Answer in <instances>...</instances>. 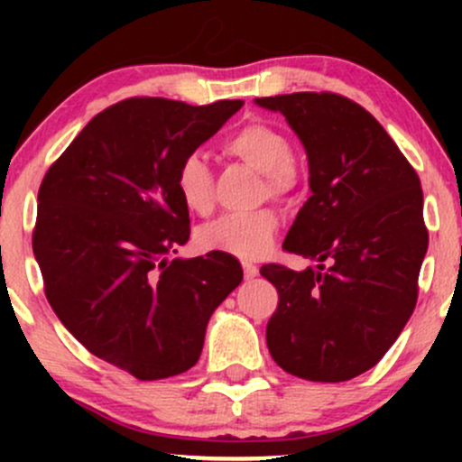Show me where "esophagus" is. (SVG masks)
Here are the masks:
<instances>
[{
    "mask_svg": "<svg viewBox=\"0 0 462 462\" xmlns=\"http://www.w3.org/2000/svg\"><path fill=\"white\" fill-rule=\"evenodd\" d=\"M243 272H245V278L249 280V278H256V273H258V267L254 263H243Z\"/></svg>",
    "mask_w": 462,
    "mask_h": 462,
    "instance_id": "1",
    "label": "esophagus"
}]
</instances>
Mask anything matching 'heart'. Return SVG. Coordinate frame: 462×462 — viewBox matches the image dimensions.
<instances>
[{"instance_id":"heart-1","label":"heart","mask_w":462,"mask_h":462,"mask_svg":"<svg viewBox=\"0 0 462 462\" xmlns=\"http://www.w3.org/2000/svg\"><path fill=\"white\" fill-rule=\"evenodd\" d=\"M224 150L261 171L273 198H282L298 184V169L293 164L291 143L272 125L249 124L236 130L226 139ZM176 189L190 213L208 215L213 210V171L204 153L190 152L180 161ZM275 232H278V217L272 210L226 215L199 232V243L206 249H217L238 258H256L272 245Z\"/></svg>"}]
</instances>
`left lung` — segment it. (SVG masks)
Here are the masks:
<instances>
[{
    "label": "left lung",
    "mask_w": 462,
    "mask_h": 462,
    "mask_svg": "<svg viewBox=\"0 0 462 462\" xmlns=\"http://www.w3.org/2000/svg\"><path fill=\"white\" fill-rule=\"evenodd\" d=\"M256 104L284 115L309 156L310 198L282 247L319 263L261 267L280 295L269 354L298 378L346 383L384 356L415 310L428 252L421 182L383 125L343 95Z\"/></svg>",
    "instance_id": "obj_1"
}]
</instances>
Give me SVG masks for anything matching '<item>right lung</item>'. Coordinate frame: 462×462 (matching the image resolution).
Here are the masks:
<instances>
[{"label":"right lung","instance_id":"right-lung-1","mask_svg":"<svg viewBox=\"0 0 462 462\" xmlns=\"http://www.w3.org/2000/svg\"><path fill=\"white\" fill-rule=\"evenodd\" d=\"M241 106L125 99L84 125L39 189L32 249L47 301L88 352L139 380L193 367L243 280L226 252L169 261L190 235L178 164Z\"/></svg>","mask_w":462,"mask_h":462}]
</instances>
